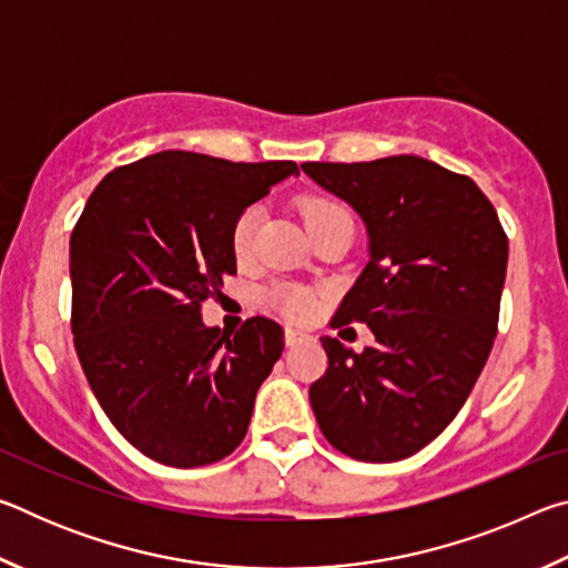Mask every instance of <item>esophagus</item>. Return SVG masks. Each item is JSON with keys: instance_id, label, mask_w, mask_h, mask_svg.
<instances>
[{"instance_id": "esophagus-1", "label": "esophagus", "mask_w": 568, "mask_h": 568, "mask_svg": "<svg viewBox=\"0 0 568 568\" xmlns=\"http://www.w3.org/2000/svg\"><path fill=\"white\" fill-rule=\"evenodd\" d=\"M301 341H303V333L301 331H293V328L285 331V343L291 345V348H293V345L301 343Z\"/></svg>"}]
</instances>
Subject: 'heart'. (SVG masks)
I'll list each match as a JSON object with an SVG mask.
<instances>
[{"mask_svg": "<svg viewBox=\"0 0 568 568\" xmlns=\"http://www.w3.org/2000/svg\"><path fill=\"white\" fill-rule=\"evenodd\" d=\"M301 213H303V223L307 233L323 225L338 223V220H351L348 210L328 197H305L301 205ZM257 220H261V210L257 207H247L245 213L237 217L235 230H233V247H235L237 261H245L250 250H253V235H255ZM277 305H281L287 315H293V318H305V315L313 311V297L303 291H281L277 293Z\"/></svg>", "mask_w": 568, "mask_h": 568, "instance_id": "obj_1", "label": "heart"}]
</instances>
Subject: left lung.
<instances>
[{
    "instance_id": "8db88e82",
    "label": "left lung",
    "mask_w": 568,
    "mask_h": 568,
    "mask_svg": "<svg viewBox=\"0 0 568 568\" xmlns=\"http://www.w3.org/2000/svg\"><path fill=\"white\" fill-rule=\"evenodd\" d=\"M315 185L348 203L368 263L333 325L361 321L363 353L323 335L328 371L311 386L323 436L341 454L390 464L430 444L464 406L498 325L508 240L466 175L416 155L303 162Z\"/></svg>"
}]
</instances>
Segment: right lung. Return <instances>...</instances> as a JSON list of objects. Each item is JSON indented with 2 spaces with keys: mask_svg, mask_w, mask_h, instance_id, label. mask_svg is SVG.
<instances>
[{
  "mask_svg": "<svg viewBox=\"0 0 568 568\" xmlns=\"http://www.w3.org/2000/svg\"><path fill=\"white\" fill-rule=\"evenodd\" d=\"M295 175L291 160L165 150L112 170L77 220L74 348L112 426L148 458L195 468L243 444L283 328L257 315L225 333L200 305L237 271V217Z\"/></svg>",
  "mask_w": 568,
  "mask_h": 568,
  "instance_id": "obj_1",
  "label": "right lung"
}]
</instances>
